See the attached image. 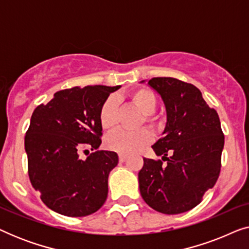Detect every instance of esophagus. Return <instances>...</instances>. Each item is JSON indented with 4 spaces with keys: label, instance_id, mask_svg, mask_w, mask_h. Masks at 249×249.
I'll return each instance as SVG.
<instances>
[{
    "label": "esophagus",
    "instance_id": "1",
    "mask_svg": "<svg viewBox=\"0 0 249 249\" xmlns=\"http://www.w3.org/2000/svg\"><path fill=\"white\" fill-rule=\"evenodd\" d=\"M127 158H128V156L125 154H119V160H120L121 162H124V160H127Z\"/></svg>",
    "mask_w": 249,
    "mask_h": 249
}]
</instances>
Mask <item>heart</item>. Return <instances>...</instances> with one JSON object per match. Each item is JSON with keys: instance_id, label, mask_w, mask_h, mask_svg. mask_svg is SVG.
Wrapping results in <instances>:
<instances>
[{"instance_id": "heart-1", "label": "heart", "mask_w": 249, "mask_h": 249, "mask_svg": "<svg viewBox=\"0 0 249 249\" xmlns=\"http://www.w3.org/2000/svg\"><path fill=\"white\" fill-rule=\"evenodd\" d=\"M129 101L141 113L144 115V121L149 124H155V118L152 117L158 107V97L151 89L139 88L128 95ZM100 121L102 127L111 130L118 122V103L113 96L108 97L102 105L100 111ZM151 142V134L146 129L137 131L117 130L112 132L105 139V146L111 151L120 154H132L141 151Z\"/></svg>"}]
</instances>
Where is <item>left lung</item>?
I'll use <instances>...</instances> for the list:
<instances>
[{"mask_svg":"<svg viewBox=\"0 0 249 249\" xmlns=\"http://www.w3.org/2000/svg\"><path fill=\"white\" fill-rule=\"evenodd\" d=\"M147 84L164 103L166 124L163 137L152 146L162 161L144 158L138 172L141 195L158 212H187L219 178L224 146L219 115L192 84L170 77L153 78Z\"/></svg>","mask_w":249,"mask_h":249,"instance_id":"8db88e82","label":"left lung"}]
</instances>
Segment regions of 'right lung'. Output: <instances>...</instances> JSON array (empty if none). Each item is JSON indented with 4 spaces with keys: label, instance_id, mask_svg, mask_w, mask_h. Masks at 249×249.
I'll return each instance as SVG.
<instances>
[{
    "label": "right lung",
    "instance_id": "add662e5",
    "mask_svg": "<svg viewBox=\"0 0 249 249\" xmlns=\"http://www.w3.org/2000/svg\"><path fill=\"white\" fill-rule=\"evenodd\" d=\"M119 88H69L34 110L25 137L28 175L40 199L54 212L86 216L107 200L108 175L118 164V154L95 151L83 160L80 152L100 147L101 107Z\"/></svg>",
    "mask_w": 249,
    "mask_h": 249
}]
</instances>
